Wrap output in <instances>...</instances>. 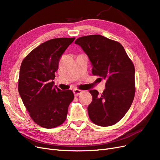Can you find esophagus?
I'll return each mask as SVG.
<instances>
[{"mask_svg": "<svg viewBox=\"0 0 160 160\" xmlns=\"http://www.w3.org/2000/svg\"><path fill=\"white\" fill-rule=\"evenodd\" d=\"M82 93H83V91H81L80 89H75L73 90V93H74L75 96H78V95H81Z\"/></svg>", "mask_w": 160, "mask_h": 160, "instance_id": "34e87169", "label": "esophagus"}]
</instances>
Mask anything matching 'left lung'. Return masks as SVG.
Instances as JSON below:
<instances>
[{"instance_id":"obj_1","label":"left lung","mask_w":160,"mask_h":160,"mask_svg":"<svg viewBox=\"0 0 160 160\" xmlns=\"http://www.w3.org/2000/svg\"><path fill=\"white\" fill-rule=\"evenodd\" d=\"M88 55L92 74L106 80L101 95L90 90L92 101L88 108L89 117L101 127L118 123L128 112L135 92V67L123 47L118 41L99 35L81 37L75 42Z\"/></svg>"}]
</instances>
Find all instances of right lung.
<instances>
[{"label":"right lung","mask_w":160,"mask_h":160,"mask_svg":"<svg viewBox=\"0 0 160 160\" xmlns=\"http://www.w3.org/2000/svg\"><path fill=\"white\" fill-rule=\"evenodd\" d=\"M57 38L42 43L23 59L18 90L31 119L41 127L50 129L65 122L69 105L74 99L71 90L53 87L62 53L75 40Z\"/></svg>","instance_id":"1"}]
</instances>
